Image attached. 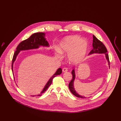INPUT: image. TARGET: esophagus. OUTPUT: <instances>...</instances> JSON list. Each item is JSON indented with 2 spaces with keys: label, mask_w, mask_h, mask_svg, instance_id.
Listing matches in <instances>:
<instances>
[{
  "label": "esophagus",
  "mask_w": 121,
  "mask_h": 121,
  "mask_svg": "<svg viewBox=\"0 0 121 121\" xmlns=\"http://www.w3.org/2000/svg\"><path fill=\"white\" fill-rule=\"evenodd\" d=\"M68 68H63V72H67V71H68Z\"/></svg>",
  "instance_id": "34e87169"
}]
</instances>
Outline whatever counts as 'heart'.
Listing matches in <instances>:
<instances>
[{
	"label": "heart",
	"mask_w": 121,
	"mask_h": 121,
	"mask_svg": "<svg viewBox=\"0 0 121 121\" xmlns=\"http://www.w3.org/2000/svg\"><path fill=\"white\" fill-rule=\"evenodd\" d=\"M88 44L85 39H81L78 35L67 36L61 40L56 50L58 53L68 54L69 60L73 64H77L81 62L87 54Z\"/></svg>",
	"instance_id": "1"
}]
</instances>
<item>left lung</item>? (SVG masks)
<instances>
[{
  "label": "left lung",
  "instance_id": "8db88e82",
  "mask_svg": "<svg viewBox=\"0 0 121 121\" xmlns=\"http://www.w3.org/2000/svg\"><path fill=\"white\" fill-rule=\"evenodd\" d=\"M93 43H92V46H93V49L91 50V52H89V55L94 54V53H99V54H101V53H104L106 59H107L108 64L109 65V57L107 53L108 51L107 48H106L105 46L102 43L100 40H99L94 35H93ZM72 74L73 76L72 79L69 82V89L70 90L71 93L74 95L76 97L78 98H85L86 97L84 96H82V95H80L77 92H76L74 86V83L76 77L75 75V68L73 69L72 71Z\"/></svg>",
  "mask_w": 121,
  "mask_h": 121
}]
</instances>
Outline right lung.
<instances>
[{
  "label": "right lung",
  "mask_w": 121,
  "mask_h": 121,
  "mask_svg": "<svg viewBox=\"0 0 121 121\" xmlns=\"http://www.w3.org/2000/svg\"><path fill=\"white\" fill-rule=\"evenodd\" d=\"M45 33L42 32L35 33L33 34L30 37L27 39H26L22 42H21L17 47V50L14 52L12 61V69L13 72V65L14 62L15 61L17 56L19 54L21 51L22 50H27L30 49H37L39 48L40 46L43 47H49V44L45 39ZM62 69L61 68H58L56 72L54 73L53 76L50 78L48 82H47L44 87L43 88V90L39 94L37 95H32V96H40L42 95V94L44 93L48 89V88L50 86L52 83L53 79L57 75H59L61 74Z\"/></svg>",
  "instance_id": "1"
}]
</instances>
